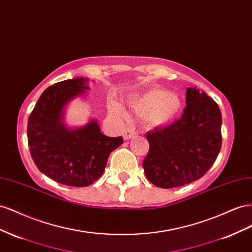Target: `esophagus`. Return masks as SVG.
<instances>
[{
	"instance_id": "1",
	"label": "esophagus",
	"mask_w": 252,
	"mask_h": 252,
	"mask_svg": "<svg viewBox=\"0 0 252 252\" xmlns=\"http://www.w3.org/2000/svg\"><path fill=\"white\" fill-rule=\"evenodd\" d=\"M136 134H137V132L135 131L134 127H127L126 130L124 132V138H125V139L133 138L134 136H136Z\"/></svg>"
}]
</instances>
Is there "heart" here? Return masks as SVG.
<instances>
[{
  "instance_id": "obj_1",
  "label": "heart",
  "mask_w": 252,
  "mask_h": 252,
  "mask_svg": "<svg viewBox=\"0 0 252 252\" xmlns=\"http://www.w3.org/2000/svg\"><path fill=\"white\" fill-rule=\"evenodd\" d=\"M130 105L136 114L145 117L148 124L163 126L174 120L182 110V101L175 94L163 89L150 90L145 95L134 98ZM110 110L120 117H126V112L120 104L112 101Z\"/></svg>"
}]
</instances>
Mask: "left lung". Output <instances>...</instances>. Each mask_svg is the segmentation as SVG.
Masks as SVG:
<instances>
[{"mask_svg": "<svg viewBox=\"0 0 252 252\" xmlns=\"http://www.w3.org/2000/svg\"><path fill=\"white\" fill-rule=\"evenodd\" d=\"M182 117L147 133L149 152L142 167L149 181L162 189L190 184L211 168L221 147V114L218 103L188 88Z\"/></svg>", "mask_w": 252, "mask_h": 252, "instance_id": "1", "label": "left lung"}]
</instances>
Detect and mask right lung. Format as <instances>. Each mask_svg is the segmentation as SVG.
Masks as SVG:
<instances>
[{"label":"right lung","instance_id":"right-lung-1","mask_svg":"<svg viewBox=\"0 0 252 252\" xmlns=\"http://www.w3.org/2000/svg\"><path fill=\"white\" fill-rule=\"evenodd\" d=\"M88 89L84 78L57 82L43 92L28 118V146L35 166L71 187H86L101 177L111 152L124 142L121 136L103 135L95 120L77 130L62 124L64 106Z\"/></svg>","mask_w":252,"mask_h":252}]
</instances>
